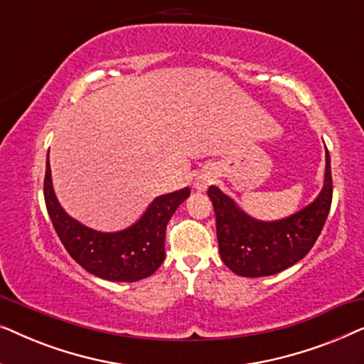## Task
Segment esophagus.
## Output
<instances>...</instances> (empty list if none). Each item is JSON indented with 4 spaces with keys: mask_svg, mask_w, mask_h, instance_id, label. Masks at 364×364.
I'll return each mask as SVG.
<instances>
[{
    "mask_svg": "<svg viewBox=\"0 0 364 364\" xmlns=\"http://www.w3.org/2000/svg\"><path fill=\"white\" fill-rule=\"evenodd\" d=\"M212 183V173L210 172H202L198 173L196 177V181H193V187L197 188L198 192H203L207 191V187Z\"/></svg>",
    "mask_w": 364,
    "mask_h": 364,
    "instance_id": "34e87169",
    "label": "esophagus"
}]
</instances>
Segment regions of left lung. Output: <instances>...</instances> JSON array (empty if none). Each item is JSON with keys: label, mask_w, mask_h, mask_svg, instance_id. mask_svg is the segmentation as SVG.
Returning a JSON list of instances; mask_svg holds the SVG:
<instances>
[{"label": "left lung", "mask_w": 364, "mask_h": 364, "mask_svg": "<svg viewBox=\"0 0 364 364\" xmlns=\"http://www.w3.org/2000/svg\"><path fill=\"white\" fill-rule=\"evenodd\" d=\"M325 182L310 205L280 220H257L220 188L210 186L208 197L217 220L218 252L225 265L240 277H268L300 262L320 237L330 213L333 181L326 149Z\"/></svg>", "instance_id": "1"}]
</instances>
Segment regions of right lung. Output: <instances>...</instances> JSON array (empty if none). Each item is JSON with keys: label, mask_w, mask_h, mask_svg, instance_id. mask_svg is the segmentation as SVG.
Segmentation results:
<instances>
[{"label": "right lung", "mask_w": 364, "mask_h": 364, "mask_svg": "<svg viewBox=\"0 0 364 364\" xmlns=\"http://www.w3.org/2000/svg\"><path fill=\"white\" fill-rule=\"evenodd\" d=\"M191 188L154 198L136 223L119 232H97L68 215L53 188L49 152L44 200L59 240L69 255L92 275L111 282H137L151 277L166 258V228Z\"/></svg>", "instance_id": "add662e5"}]
</instances>
